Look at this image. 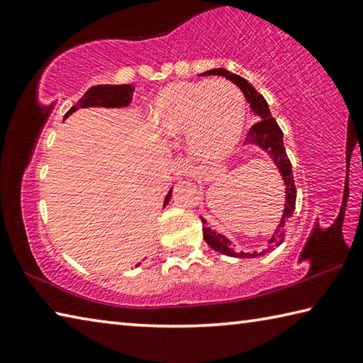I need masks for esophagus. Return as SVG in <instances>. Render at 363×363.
<instances>
[{"mask_svg": "<svg viewBox=\"0 0 363 363\" xmlns=\"http://www.w3.org/2000/svg\"><path fill=\"white\" fill-rule=\"evenodd\" d=\"M171 171H173L176 177H179V179H181V177H184V176H189L190 167H189V163L186 162V160L177 158V160H174V162H173V167H171Z\"/></svg>", "mask_w": 363, "mask_h": 363, "instance_id": "esophagus-1", "label": "esophagus"}]
</instances>
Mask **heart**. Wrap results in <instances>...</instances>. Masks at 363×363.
<instances>
[{
  "instance_id": "1",
  "label": "heart",
  "mask_w": 363,
  "mask_h": 363,
  "mask_svg": "<svg viewBox=\"0 0 363 363\" xmlns=\"http://www.w3.org/2000/svg\"><path fill=\"white\" fill-rule=\"evenodd\" d=\"M245 99L224 79L168 84L150 106V123L164 136L186 134L190 155L213 162L227 155L242 136Z\"/></svg>"
}]
</instances>
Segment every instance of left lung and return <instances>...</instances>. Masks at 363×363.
I'll return each instance as SVG.
<instances>
[{"mask_svg": "<svg viewBox=\"0 0 363 363\" xmlns=\"http://www.w3.org/2000/svg\"><path fill=\"white\" fill-rule=\"evenodd\" d=\"M201 75H218V77H225L227 79H230L233 84H237L238 88L242 89V93L245 96V99L250 104L251 110H253L255 115L259 116V121H256L253 126L250 128V131L247 134V139L245 143L250 144H256L259 145L262 150H266L270 158L274 160V163L277 164V168L280 171L281 177H284L285 182V194H286V201H285V210L284 214H281L280 224L277 227V230L274 232L272 238L269 240V248L261 251V253H235L232 250V243L230 240L223 235V233H218L216 230H211L210 227L206 225V220L200 216L201 224L203 225V237L205 242L210 245V247L214 251H219V253L227 255V256H233V257H256V256H262L264 253H269L272 251L275 247H279L284 242V238L286 235V225L288 220L293 216L294 211V205H296V186H294V179H293V171H291V162L290 158L286 155L285 145H284V133H281L280 126L277 125V121L272 118L270 115V110L266 99H264L262 94L257 93V91L251 86L247 79L235 75V73L227 72L225 69H213L208 70Z\"/></svg>", "mask_w": 363, "mask_h": 363, "instance_id": "obj_1", "label": "left lung"}]
</instances>
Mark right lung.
<instances>
[{
    "label": "right lung",
    "mask_w": 363,
    "mask_h": 363,
    "mask_svg": "<svg viewBox=\"0 0 363 363\" xmlns=\"http://www.w3.org/2000/svg\"><path fill=\"white\" fill-rule=\"evenodd\" d=\"M134 88L131 84H97L86 91L84 96L79 99L75 106H73L69 112L65 113L64 120L67 116L77 112L78 108L84 107H126L130 106L133 99ZM171 199V190L168 195L164 196V205H168Z\"/></svg>",
    "instance_id": "add662e5"
}]
</instances>
